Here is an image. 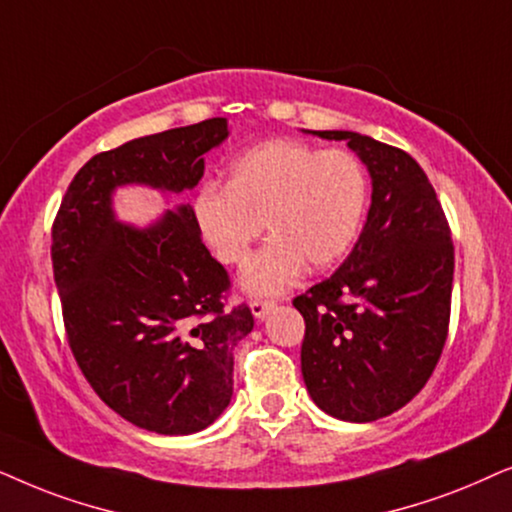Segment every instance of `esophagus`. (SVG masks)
Returning <instances> with one entry per match:
<instances>
[{
    "instance_id": "obj_1",
    "label": "esophagus",
    "mask_w": 512,
    "mask_h": 512,
    "mask_svg": "<svg viewBox=\"0 0 512 512\" xmlns=\"http://www.w3.org/2000/svg\"><path fill=\"white\" fill-rule=\"evenodd\" d=\"M271 309H274V299H252L250 302V311L255 318H264Z\"/></svg>"
}]
</instances>
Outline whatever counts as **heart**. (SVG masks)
I'll return each instance as SVG.
<instances>
[{"mask_svg": "<svg viewBox=\"0 0 512 512\" xmlns=\"http://www.w3.org/2000/svg\"><path fill=\"white\" fill-rule=\"evenodd\" d=\"M370 185L346 149L269 140L238 154L227 187L206 185L194 215L213 255L241 267L267 224L271 241L241 276L245 292L281 295L306 274L327 269L353 248L363 229Z\"/></svg>", "mask_w": 512, "mask_h": 512, "instance_id": "heart-1", "label": "heart"}]
</instances>
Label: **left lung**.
Instances as JSON below:
<instances>
[{
	"label": "left lung",
	"instance_id": "obj_1",
	"mask_svg": "<svg viewBox=\"0 0 512 512\" xmlns=\"http://www.w3.org/2000/svg\"><path fill=\"white\" fill-rule=\"evenodd\" d=\"M372 177L358 243L330 278L292 299L304 316L302 377L311 400L342 421H374L417 395L445 349L454 245L424 168L403 149L351 131Z\"/></svg>",
	"mask_w": 512,
	"mask_h": 512
}]
</instances>
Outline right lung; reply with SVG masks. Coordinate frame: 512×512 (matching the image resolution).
<instances>
[{"instance_id": "right-lung-1", "label": "right lung", "mask_w": 512, "mask_h": 512, "mask_svg": "<svg viewBox=\"0 0 512 512\" xmlns=\"http://www.w3.org/2000/svg\"><path fill=\"white\" fill-rule=\"evenodd\" d=\"M227 119L170 128L95 154L74 175L51 231L53 278L70 349L100 400L161 435L203 431L234 393V349L255 325L248 304L224 306L227 269L177 206L145 229L114 217L124 185L194 189L203 154Z\"/></svg>"}]
</instances>
